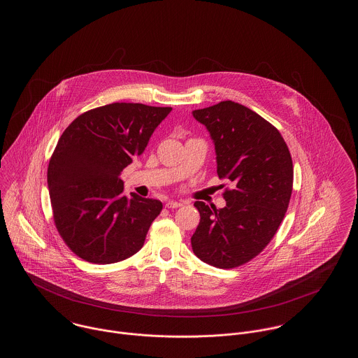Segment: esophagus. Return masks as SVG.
Listing matches in <instances>:
<instances>
[{"instance_id":"1","label":"esophagus","mask_w":358,"mask_h":358,"mask_svg":"<svg viewBox=\"0 0 358 358\" xmlns=\"http://www.w3.org/2000/svg\"><path fill=\"white\" fill-rule=\"evenodd\" d=\"M181 203L180 201H176V200H171V201H168L166 203V208H180L181 206Z\"/></svg>"}]
</instances>
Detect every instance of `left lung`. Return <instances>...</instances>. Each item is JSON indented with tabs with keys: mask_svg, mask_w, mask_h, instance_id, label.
<instances>
[{
	"mask_svg": "<svg viewBox=\"0 0 358 358\" xmlns=\"http://www.w3.org/2000/svg\"><path fill=\"white\" fill-rule=\"evenodd\" d=\"M192 114L213 141L219 178L234 187L224 193V208L194 203L200 224L192 248L210 266L234 268L260 254L283 220L292 192L291 155L273 124L243 104L224 101Z\"/></svg>",
	"mask_w": 358,
	"mask_h": 358,
	"instance_id": "1",
	"label": "left lung"
}]
</instances>
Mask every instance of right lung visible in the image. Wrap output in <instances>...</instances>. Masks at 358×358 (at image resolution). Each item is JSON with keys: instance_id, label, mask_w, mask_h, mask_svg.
Segmentation results:
<instances>
[{"instance_id": "obj_1", "label": "right lung", "mask_w": 358, "mask_h": 358, "mask_svg": "<svg viewBox=\"0 0 358 358\" xmlns=\"http://www.w3.org/2000/svg\"><path fill=\"white\" fill-rule=\"evenodd\" d=\"M171 107L111 103L73 120L60 136L48 166L56 228L82 259L111 264L136 254L159 200L123 194L122 171L145 152Z\"/></svg>"}]
</instances>
